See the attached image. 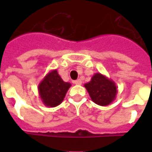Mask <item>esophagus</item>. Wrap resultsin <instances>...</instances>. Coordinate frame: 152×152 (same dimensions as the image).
<instances>
[{"label": "esophagus", "mask_w": 152, "mask_h": 152, "mask_svg": "<svg viewBox=\"0 0 152 152\" xmlns=\"http://www.w3.org/2000/svg\"><path fill=\"white\" fill-rule=\"evenodd\" d=\"M74 83H75V85H81L82 81H81L80 79H78V80H75Z\"/></svg>", "instance_id": "obj_1"}]
</instances>
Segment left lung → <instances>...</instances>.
Wrapping results in <instances>:
<instances>
[{
    "label": "left lung",
    "mask_w": 152,
    "mask_h": 152,
    "mask_svg": "<svg viewBox=\"0 0 152 152\" xmlns=\"http://www.w3.org/2000/svg\"><path fill=\"white\" fill-rule=\"evenodd\" d=\"M92 101L99 106L111 104L117 94V86L112 80L101 73H95L90 81L85 84Z\"/></svg>",
    "instance_id": "obj_1"
}]
</instances>
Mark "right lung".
<instances>
[{
	"instance_id": "right-lung-1",
	"label": "right lung",
	"mask_w": 152,
	"mask_h": 152,
	"mask_svg": "<svg viewBox=\"0 0 152 152\" xmlns=\"http://www.w3.org/2000/svg\"><path fill=\"white\" fill-rule=\"evenodd\" d=\"M71 86V83L63 81L57 69L51 70L38 85L41 102L49 107L58 106L63 101Z\"/></svg>"
}]
</instances>
